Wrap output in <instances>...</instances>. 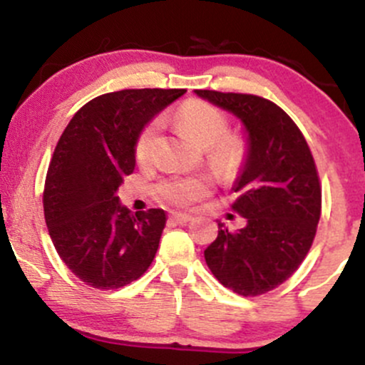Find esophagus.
I'll return each mask as SVG.
<instances>
[{"label":"esophagus","instance_id":"1","mask_svg":"<svg viewBox=\"0 0 365 365\" xmlns=\"http://www.w3.org/2000/svg\"><path fill=\"white\" fill-rule=\"evenodd\" d=\"M169 219L175 220L176 224H187L192 220V215L190 213H182V212H171V215H169Z\"/></svg>","mask_w":365,"mask_h":365}]
</instances>
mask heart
Returning <instances> with one entry per match:
<instances>
[{
  "instance_id": "obj_1",
  "label": "heart",
  "mask_w": 365,
  "mask_h": 365,
  "mask_svg": "<svg viewBox=\"0 0 365 365\" xmlns=\"http://www.w3.org/2000/svg\"><path fill=\"white\" fill-rule=\"evenodd\" d=\"M175 121L187 138L201 148H208V160L222 175H233L245 159V141L240 135L227 134V116L220 109L203 101L190 98L175 113ZM159 135V121L146 125L135 141V157L148 162ZM212 189L206 176H173L157 187L164 201L178 206H189L205 197Z\"/></svg>"
}]
</instances>
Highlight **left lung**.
Wrapping results in <instances>:
<instances>
[{
    "instance_id": "1",
    "label": "left lung",
    "mask_w": 365,
    "mask_h": 365,
    "mask_svg": "<svg viewBox=\"0 0 365 365\" xmlns=\"http://www.w3.org/2000/svg\"><path fill=\"white\" fill-rule=\"evenodd\" d=\"M233 113L247 132V155L233 190L245 226L219 235L205 249L217 281L235 293L257 297L292 277L307 256L322 215V187L307 141L295 121L257 95L194 90Z\"/></svg>"
}]
</instances>
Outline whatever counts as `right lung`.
<instances>
[{
  "label": "right lung",
  "mask_w": 365,
  "mask_h": 365,
  "mask_svg": "<svg viewBox=\"0 0 365 365\" xmlns=\"http://www.w3.org/2000/svg\"><path fill=\"white\" fill-rule=\"evenodd\" d=\"M185 90H121L84 104L61 134L46 176L43 215L58 254L76 277L118 289L155 257L165 212L132 213L116 196L135 168L145 125Z\"/></svg>",
  "instance_id": "right-lung-1"
}]
</instances>
